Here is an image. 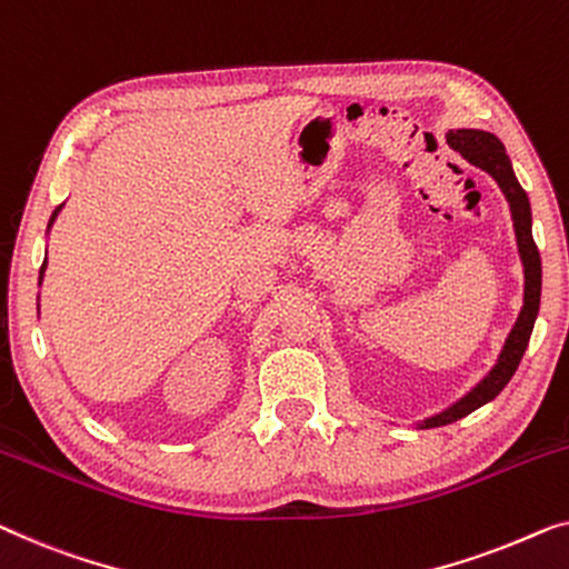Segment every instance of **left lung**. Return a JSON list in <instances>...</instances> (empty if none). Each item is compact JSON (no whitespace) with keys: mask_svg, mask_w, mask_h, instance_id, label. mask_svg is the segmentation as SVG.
I'll return each instance as SVG.
<instances>
[{"mask_svg":"<svg viewBox=\"0 0 569 569\" xmlns=\"http://www.w3.org/2000/svg\"><path fill=\"white\" fill-rule=\"evenodd\" d=\"M447 143L455 148V151L462 153V159H467L472 167L488 171L506 197L510 208V220H513V230H516L518 257H521V267H523V305L513 328H510V333L506 336L503 349H500L496 365L490 367V372L485 375L475 387H469L462 398L451 402L449 408H443L439 413L418 421L416 428L449 426L459 421V418L469 416L472 410L482 408L485 402L496 400L498 395L503 392V387L510 382V377L516 375L518 365H521L523 351L531 339L533 323H537L539 302H541V259L531 233V202H529V194L523 192V187L518 184L513 163H510L506 153V146L500 143V138L496 133H488V130H480V128L449 130Z\"/></svg>","mask_w":569,"mask_h":569,"instance_id":"left-lung-1","label":"left lung"}]
</instances>
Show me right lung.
<instances>
[{
    "label": "right lung",
    "instance_id": "obj_1",
    "mask_svg": "<svg viewBox=\"0 0 569 569\" xmlns=\"http://www.w3.org/2000/svg\"><path fill=\"white\" fill-rule=\"evenodd\" d=\"M63 210V204H59V208L53 210V216H51V220H48V228H46V233H51V228H53V223H56V218H59V212ZM46 267H48V261H43V267H40V282H43V277H46ZM38 310H40V305H38Z\"/></svg>",
    "mask_w": 569,
    "mask_h": 569
}]
</instances>
